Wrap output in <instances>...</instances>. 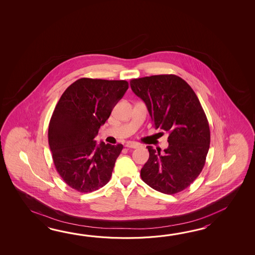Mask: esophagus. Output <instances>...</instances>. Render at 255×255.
Segmentation results:
<instances>
[{"instance_id": "esophagus-1", "label": "esophagus", "mask_w": 255, "mask_h": 255, "mask_svg": "<svg viewBox=\"0 0 255 255\" xmlns=\"http://www.w3.org/2000/svg\"><path fill=\"white\" fill-rule=\"evenodd\" d=\"M126 146L128 147V148H137V147L139 146V145L136 144L135 142H131V141H129V142H128V143L126 144Z\"/></svg>"}]
</instances>
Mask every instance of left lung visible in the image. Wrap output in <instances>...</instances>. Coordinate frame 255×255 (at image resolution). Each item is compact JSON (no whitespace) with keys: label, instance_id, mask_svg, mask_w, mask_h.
I'll return each mask as SVG.
<instances>
[{"label":"left lung","instance_id":"8db88e82","mask_svg":"<svg viewBox=\"0 0 255 255\" xmlns=\"http://www.w3.org/2000/svg\"><path fill=\"white\" fill-rule=\"evenodd\" d=\"M130 87L146 104L155 128L169 133L165 153L146 146L149 157L141 168V179L165 194L182 191L201 173L210 148V127L200 100L175 75L132 79Z\"/></svg>","mask_w":255,"mask_h":255}]
</instances>
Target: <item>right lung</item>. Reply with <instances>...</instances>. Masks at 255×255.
I'll list each match as a JSON object with an SVG mask.
<instances>
[{
	"instance_id": "obj_1",
	"label": "right lung",
	"mask_w": 255,
	"mask_h": 255,
	"mask_svg": "<svg viewBox=\"0 0 255 255\" xmlns=\"http://www.w3.org/2000/svg\"><path fill=\"white\" fill-rule=\"evenodd\" d=\"M128 88L125 80L80 78L65 89L49 123L48 143L61 178L79 192L107 184L123 145L95 140Z\"/></svg>"
}]
</instances>
